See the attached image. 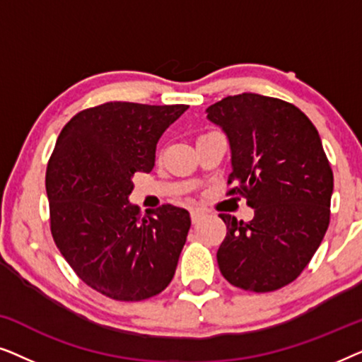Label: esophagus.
<instances>
[{
  "label": "esophagus",
  "instance_id": "1",
  "mask_svg": "<svg viewBox=\"0 0 362 362\" xmlns=\"http://www.w3.org/2000/svg\"><path fill=\"white\" fill-rule=\"evenodd\" d=\"M201 217H202V212L199 209H192L191 211V219H192V222H194V224L201 219Z\"/></svg>",
  "mask_w": 362,
  "mask_h": 362
}]
</instances>
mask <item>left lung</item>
Listing matches in <instances>:
<instances>
[{"mask_svg":"<svg viewBox=\"0 0 362 362\" xmlns=\"http://www.w3.org/2000/svg\"><path fill=\"white\" fill-rule=\"evenodd\" d=\"M206 113L229 140V194L254 207L249 222L219 214L221 274L247 291L279 290L305 270L329 226L333 171L318 130L300 108L259 93L229 95Z\"/></svg>","mask_w":362,"mask_h":362,"instance_id":"obj_1","label":"left lung"}]
</instances>
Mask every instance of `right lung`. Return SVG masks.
I'll return each instance as SVG.
<instances>
[{
    "mask_svg": "<svg viewBox=\"0 0 362 362\" xmlns=\"http://www.w3.org/2000/svg\"><path fill=\"white\" fill-rule=\"evenodd\" d=\"M189 105L108 102L62 128L46 171L51 232L78 279L108 298L141 301L170 285L191 227L165 204L140 214L133 175L150 173L163 133Z\"/></svg>",
    "mask_w": 362,
    "mask_h": 362,
    "instance_id": "1",
    "label": "right lung"
}]
</instances>
